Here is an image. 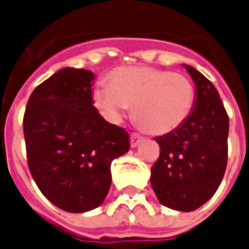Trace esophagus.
<instances>
[{"mask_svg":"<svg viewBox=\"0 0 249 249\" xmlns=\"http://www.w3.org/2000/svg\"><path fill=\"white\" fill-rule=\"evenodd\" d=\"M142 140H143V136L136 133V132H133L131 135V147H138L139 143H140Z\"/></svg>","mask_w":249,"mask_h":249,"instance_id":"34e87169","label":"esophagus"}]
</instances>
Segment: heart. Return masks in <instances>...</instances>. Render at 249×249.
<instances>
[{"label": "heart", "mask_w": 249, "mask_h": 249, "mask_svg": "<svg viewBox=\"0 0 249 249\" xmlns=\"http://www.w3.org/2000/svg\"><path fill=\"white\" fill-rule=\"evenodd\" d=\"M91 99L113 121L133 107V118L143 131L163 135L181 126L191 116L196 89L181 73L153 67H123L111 71L107 84L92 87Z\"/></svg>", "instance_id": "b5f03b06"}]
</instances>
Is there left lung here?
Wrapping results in <instances>:
<instances>
[{
    "mask_svg": "<svg viewBox=\"0 0 249 249\" xmlns=\"http://www.w3.org/2000/svg\"><path fill=\"white\" fill-rule=\"evenodd\" d=\"M195 82V107L177 129L154 139L160 158L151 167V187L163 206L194 211L210 200L228 163L229 117L214 84L184 65Z\"/></svg>",
    "mask_w": 249,
    "mask_h": 249,
    "instance_id": "8db88e82",
    "label": "left lung"
}]
</instances>
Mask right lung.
<instances>
[{"instance_id":"right-lung-1","label":"right lung","mask_w":249,"mask_h":249,"mask_svg":"<svg viewBox=\"0 0 249 249\" xmlns=\"http://www.w3.org/2000/svg\"><path fill=\"white\" fill-rule=\"evenodd\" d=\"M94 79L86 69H61L32 91L23 118L32 178L68 213L102 204L111 184V160L129 150L128 132L95 109Z\"/></svg>"}]
</instances>
